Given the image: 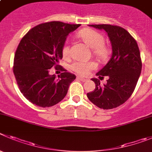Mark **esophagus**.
Returning <instances> with one entry per match:
<instances>
[{
	"label": "esophagus",
	"mask_w": 152,
	"mask_h": 152,
	"mask_svg": "<svg viewBox=\"0 0 152 152\" xmlns=\"http://www.w3.org/2000/svg\"><path fill=\"white\" fill-rule=\"evenodd\" d=\"M77 78H78L79 80H81V81H83V82L87 81V78H84V77H77Z\"/></svg>",
	"instance_id": "1"
}]
</instances>
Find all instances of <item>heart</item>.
Returning <instances> with one entry per match:
<instances>
[{
    "mask_svg": "<svg viewBox=\"0 0 152 152\" xmlns=\"http://www.w3.org/2000/svg\"><path fill=\"white\" fill-rule=\"evenodd\" d=\"M79 36L87 45L93 49V52L96 55L101 58L106 56L108 50L106 47L103 45L104 37L102 34L92 29H84L79 32ZM69 46L68 44H65L62 49V54L64 56H69ZM96 66V63L92 61H76L72 64L71 69L80 75H87L90 71L95 69Z\"/></svg>",
    "mask_w": 152,
    "mask_h": 152,
    "instance_id": "obj_1",
    "label": "heart"
}]
</instances>
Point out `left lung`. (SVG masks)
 <instances>
[{"label": "left lung", "mask_w": 152, "mask_h": 152, "mask_svg": "<svg viewBox=\"0 0 152 152\" xmlns=\"http://www.w3.org/2000/svg\"><path fill=\"white\" fill-rule=\"evenodd\" d=\"M105 30L111 44L110 60L96 73L99 79L108 76L106 84L92 78L96 84L93 91L87 93L91 102L102 109L120 106L130 98L135 90L142 71V61L138 44L124 28L111 25H89Z\"/></svg>", "instance_id": "1"}]
</instances>
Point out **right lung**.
<instances>
[{
  "label": "right lung",
  "instance_id": "add662e5",
  "mask_svg": "<svg viewBox=\"0 0 152 152\" xmlns=\"http://www.w3.org/2000/svg\"><path fill=\"white\" fill-rule=\"evenodd\" d=\"M80 25L62 22L42 23L22 37L14 57L13 73L21 93L37 106L50 107L62 101L75 75L65 72L50 75L49 72L62 58V49L69 34Z\"/></svg>",
  "mask_w": 152,
  "mask_h": 152
}]
</instances>
